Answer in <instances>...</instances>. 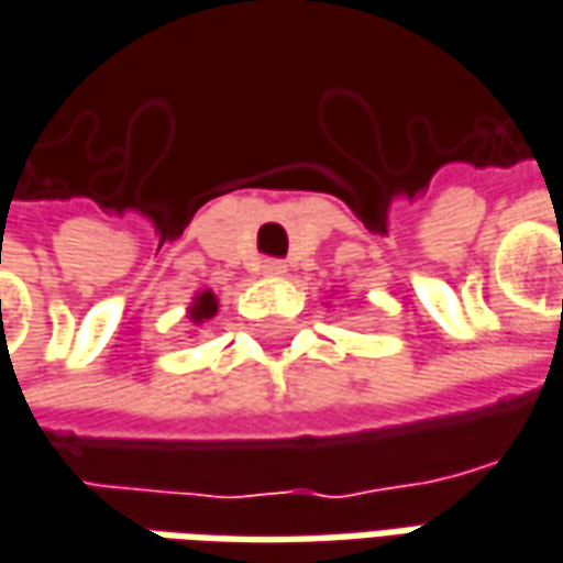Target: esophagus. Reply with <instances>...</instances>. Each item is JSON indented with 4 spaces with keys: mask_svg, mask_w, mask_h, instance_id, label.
I'll return each mask as SVG.
<instances>
[{
    "mask_svg": "<svg viewBox=\"0 0 563 563\" xmlns=\"http://www.w3.org/2000/svg\"><path fill=\"white\" fill-rule=\"evenodd\" d=\"M258 267H262L264 277H283V274H286V264H283L280 258H264Z\"/></svg>",
    "mask_w": 563,
    "mask_h": 563,
    "instance_id": "1",
    "label": "esophagus"
}]
</instances>
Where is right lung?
Returning <instances> with one entry per match:
<instances>
[{"instance_id":"add662e5","label":"right lung","mask_w":563,"mask_h":563,"mask_svg":"<svg viewBox=\"0 0 563 563\" xmlns=\"http://www.w3.org/2000/svg\"><path fill=\"white\" fill-rule=\"evenodd\" d=\"M214 314H218V299H214L211 289H205V292H199V296L192 299V305H189V320H192V323H205V320H211Z\"/></svg>"}]
</instances>
